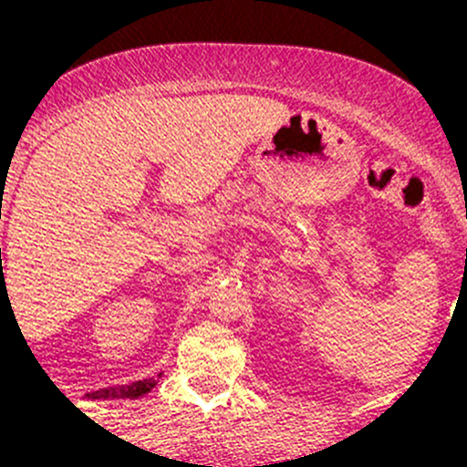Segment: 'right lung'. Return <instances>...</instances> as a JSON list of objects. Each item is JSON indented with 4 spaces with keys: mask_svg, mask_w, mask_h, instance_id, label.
Instances as JSON below:
<instances>
[{
    "mask_svg": "<svg viewBox=\"0 0 467 467\" xmlns=\"http://www.w3.org/2000/svg\"><path fill=\"white\" fill-rule=\"evenodd\" d=\"M158 379L149 378V379H140V382H133V384H122V387H109V389H100L89 393L92 400H138L142 395H147L151 390Z\"/></svg>",
    "mask_w": 467,
    "mask_h": 467,
    "instance_id": "1",
    "label": "right lung"
}]
</instances>
